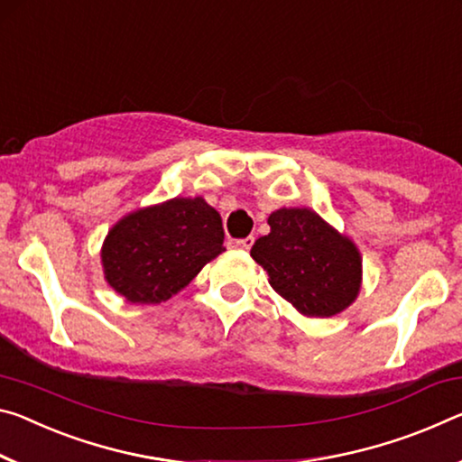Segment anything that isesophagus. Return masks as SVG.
<instances>
[{
	"label": "esophagus",
	"mask_w": 462,
	"mask_h": 462,
	"mask_svg": "<svg viewBox=\"0 0 462 462\" xmlns=\"http://www.w3.org/2000/svg\"><path fill=\"white\" fill-rule=\"evenodd\" d=\"M254 245V238L253 236H246V238H240V240H230V246L234 248H240V251H248Z\"/></svg>",
	"instance_id": "1"
}]
</instances>
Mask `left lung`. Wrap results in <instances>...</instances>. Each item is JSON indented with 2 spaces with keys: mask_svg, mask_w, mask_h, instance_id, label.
<instances>
[{
  "mask_svg": "<svg viewBox=\"0 0 462 462\" xmlns=\"http://www.w3.org/2000/svg\"><path fill=\"white\" fill-rule=\"evenodd\" d=\"M271 232L251 248L269 283L304 317L327 319L360 294L362 257L346 234L309 208H282L267 219Z\"/></svg>",
  "mask_w": 462,
  "mask_h": 462,
  "instance_id": "8db88e82",
  "label": "left lung"
}]
</instances>
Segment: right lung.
<instances>
[{
	"label": "right lung",
	"mask_w": 462,
	"mask_h": 462,
	"mask_svg": "<svg viewBox=\"0 0 462 462\" xmlns=\"http://www.w3.org/2000/svg\"><path fill=\"white\" fill-rule=\"evenodd\" d=\"M222 217L203 197H174L131 211L108 230L105 280L131 304H160L224 253Z\"/></svg>",
	"instance_id": "obj_1"
}]
</instances>
